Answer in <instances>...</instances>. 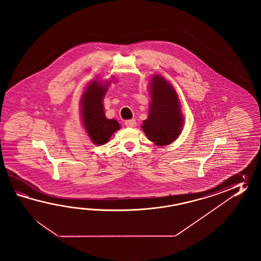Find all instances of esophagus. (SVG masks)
Instances as JSON below:
<instances>
[{
	"mask_svg": "<svg viewBox=\"0 0 261 261\" xmlns=\"http://www.w3.org/2000/svg\"><path fill=\"white\" fill-rule=\"evenodd\" d=\"M125 124L128 128H134L136 126V121L134 119H130V120H127Z\"/></svg>",
	"mask_w": 261,
	"mask_h": 261,
	"instance_id": "1",
	"label": "esophagus"
}]
</instances>
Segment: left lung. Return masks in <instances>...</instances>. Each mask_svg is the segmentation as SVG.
<instances>
[{
    "label": "left lung",
    "mask_w": 261,
    "mask_h": 261,
    "mask_svg": "<svg viewBox=\"0 0 261 261\" xmlns=\"http://www.w3.org/2000/svg\"><path fill=\"white\" fill-rule=\"evenodd\" d=\"M151 81V105L143 130L156 145H167L177 138L182 129L183 116L174 89L164 78L155 75Z\"/></svg>",
    "instance_id": "obj_1"
}]
</instances>
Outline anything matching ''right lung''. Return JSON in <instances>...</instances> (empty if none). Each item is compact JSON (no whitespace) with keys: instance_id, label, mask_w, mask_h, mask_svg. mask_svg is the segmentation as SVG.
I'll return each mask as SVG.
<instances>
[{"instance_id":"obj_1","label":"right lung","mask_w":261,"mask_h":261,"mask_svg":"<svg viewBox=\"0 0 261 261\" xmlns=\"http://www.w3.org/2000/svg\"><path fill=\"white\" fill-rule=\"evenodd\" d=\"M107 86L92 81L81 99L84 126L92 143L98 145L106 144L113 133L120 128L117 120L108 119L105 115L102 100Z\"/></svg>"}]
</instances>
